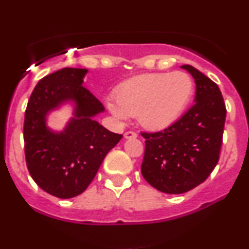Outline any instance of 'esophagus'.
Listing matches in <instances>:
<instances>
[{
  "mask_svg": "<svg viewBox=\"0 0 249 249\" xmlns=\"http://www.w3.org/2000/svg\"><path fill=\"white\" fill-rule=\"evenodd\" d=\"M124 137L126 139H131V138H137V133L133 132V131H126L124 133Z\"/></svg>",
  "mask_w": 249,
  "mask_h": 249,
  "instance_id": "esophagus-1",
  "label": "esophagus"
}]
</instances>
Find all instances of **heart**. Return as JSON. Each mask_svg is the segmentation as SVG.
<instances>
[{
	"label": "heart",
	"mask_w": 249,
	"mask_h": 249,
	"mask_svg": "<svg viewBox=\"0 0 249 249\" xmlns=\"http://www.w3.org/2000/svg\"><path fill=\"white\" fill-rule=\"evenodd\" d=\"M193 82L187 73H147L125 83L110 99L108 108L119 118L138 117L142 126L164 128L181 116L193 95Z\"/></svg>",
	"instance_id": "heart-1"
}]
</instances>
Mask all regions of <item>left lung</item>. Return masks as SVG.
<instances>
[{
  "label": "left lung",
  "mask_w": 249,
  "mask_h": 249,
  "mask_svg": "<svg viewBox=\"0 0 249 249\" xmlns=\"http://www.w3.org/2000/svg\"><path fill=\"white\" fill-rule=\"evenodd\" d=\"M196 82V99L176 123L157 132H142V174L151 186L181 194L204 182L220 158L226 105L218 85L196 68L182 65Z\"/></svg>",
  "instance_id": "obj_1"
}]
</instances>
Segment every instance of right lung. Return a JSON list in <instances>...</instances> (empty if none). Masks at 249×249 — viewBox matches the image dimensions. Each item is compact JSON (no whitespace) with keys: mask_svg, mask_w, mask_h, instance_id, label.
<instances>
[{"mask_svg":"<svg viewBox=\"0 0 249 249\" xmlns=\"http://www.w3.org/2000/svg\"><path fill=\"white\" fill-rule=\"evenodd\" d=\"M87 72V69L64 68L43 77L25 108L28 171L43 191L61 199L73 198L87 190L103 159L123 137L93 119L104 107L82 85ZM65 100L76 103L75 118L63 133L55 134L45 125V116Z\"/></svg>","mask_w":249,"mask_h":249,"instance_id":"add662e5","label":"right lung"}]
</instances>
